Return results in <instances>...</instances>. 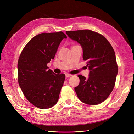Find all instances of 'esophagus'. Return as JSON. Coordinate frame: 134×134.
I'll return each mask as SVG.
<instances>
[{
    "instance_id": "34e87169",
    "label": "esophagus",
    "mask_w": 134,
    "mask_h": 134,
    "mask_svg": "<svg viewBox=\"0 0 134 134\" xmlns=\"http://www.w3.org/2000/svg\"><path fill=\"white\" fill-rule=\"evenodd\" d=\"M72 76V74H66V78H68V77H70V76Z\"/></svg>"
}]
</instances>
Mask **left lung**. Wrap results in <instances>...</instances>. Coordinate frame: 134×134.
Instances as JSON below:
<instances>
[{
    "label": "left lung",
    "instance_id": "obj_1",
    "mask_svg": "<svg viewBox=\"0 0 134 134\" xmlns=\"http://www.w3.org/2000/svg\"><path fill=\"white\" fill-rule=\"evenodd\" d=\"M68 36L80 44L82 58L87 61L89 78L79 75L80 83L75 87L79 99L88 105L106 100L113 90L118 73L115 51L102 35L90 30L66 31Z\"/></svg>",
    "mask_w": 134,
    "mask_h": 134
}]
</instances>
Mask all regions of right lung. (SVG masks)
Listing matches in <instances>:
<instances>
[{
    "mask_svg": "<svg viewBox=\"0 0 134 134\" xmlns=\"http://www.w3.org/2000/svg\"><path fill=\"white\" fill-rule=\"evenodd\" d=\"M62 31L42 33L32 38L23 48L18 61V81L26 99L36 107L46 109L57 103L65 79L55 74L47 63L54 59L61 41Z\"/></svg>",
    "mask_w": 134,
    "mask_h": 134,
    "instance_id": "add662e5",
    "label": "right lung"
}]
</instances>
